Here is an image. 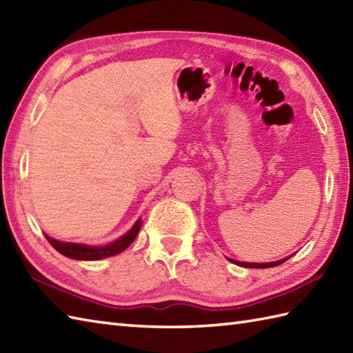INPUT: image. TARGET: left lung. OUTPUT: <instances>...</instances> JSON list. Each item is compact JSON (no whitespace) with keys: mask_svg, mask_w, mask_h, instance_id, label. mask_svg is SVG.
<instances>
[{"mask_svg":"<svg viewBox=\"0 0 353 353\" xmlns=\"http://www.w3.org/2000/svg\"><path fill=\"white\" fill-rule=\"evenodd\" d=\"M291 256L288 258H283L281 261H274V262H262V264H256V262H239V261H234V259H229L234 262V264L239 265V267H245V268H270V267H276V265H281L282 262H285L287 259H290Z\"/></svg>","mask_w":353,"mask_h":353,"instance_id":"1","label":"left lung"}]
</instances>
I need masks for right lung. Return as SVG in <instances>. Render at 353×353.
Returning <instances> with one entry per match:
<instances>
[{"mask_svg":"<svg viewBox=\"0 0 353 353\" xmlns=\"http://www.w3.org/2000/svg\"><path fill=\"white\" fill-rule=\"evenodd\" d=\"M141 219L133 224V228L127 232L125 235L121 238H118L117 241L110 243L108 245H86V244H77V243H65V241H57L54 238L47 236L48 243L54 247V249L65 254L66 258H72V259H80V261H95V259H103V258H109L114 256V254L121 253L129 247L133 239L137 238L138 232L141 229Z\"/></svg>","mask_w":353,"mask_h":353,"instance_id":"obj_1","label":"right lung"}]
</instances>
